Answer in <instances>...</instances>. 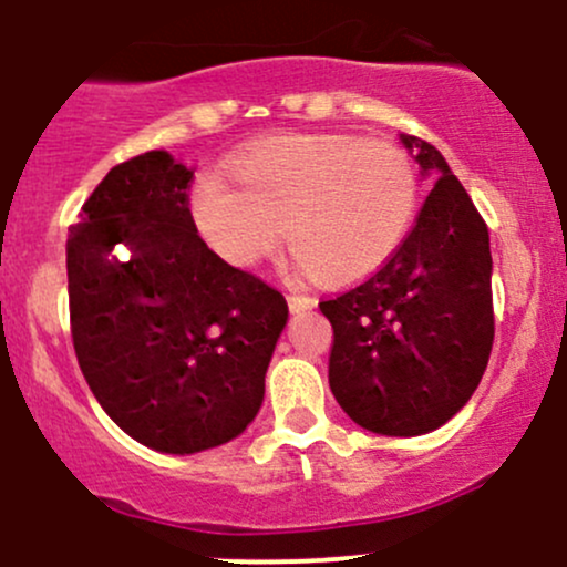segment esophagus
I'll return each mask as SVG.
<instances>
[{"label": "esophagus", "mask_w": 567, "mask_h": 567, "mask_svg": "<svg viewBox=\"0 0 567 567\" xmlns=\"http://www.w3.org/2000/svg\"><path fill=\"white\" fill-rule=\"evenodd\" d=\"M286 300H289V308H291V313L311 311V308L317 306V300H313V297H308V295H297V291H291V295L286 297Z\"/></svg>", "instance_id": "esophagus-1"}]
</instances>
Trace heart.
Returning <instances> with one entry per match:
<instances>
[{
    "label": "heart",
    "instance_id": "b5f03b06",
    "mask_svg": "<svg viewBox=\"0 0 567 567\" xmlns=\"http://www.w3.org/2000/svg\"><path fill=\"white\" fill-rule=\"evenodd\" d=\"M204 173L189 189L193 226L237 267L259 265L281 243L319 281L372 276L394 256L416 217L419 176L394 143L352 134H276Z\"/></svg>",
    "mask_w": 567,
    "mask_h": 567
}]
</instances>
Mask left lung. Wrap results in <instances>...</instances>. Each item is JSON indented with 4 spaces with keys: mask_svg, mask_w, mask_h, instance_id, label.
Returning a JSON list of instances; mask_svg holds the SVG:
<instances>
[{
    "mask_svg": "<svg viewBox=\"0 0 567 567\" xmlns=\"http://www.w3.org/2000/svg\"><path fill=\"white\" fill-rule=\"evenodd\" d=\"M435 184L405 243L369 281L319 302L333 324L336 402L378 435H424L476 391L493 347L491 237L435 145L400 134Z\"/></svg>",
    "mask_w": 567,
    "mask_h": 567,
    "instance_id": "1",
    "label": "left lung"
}]
</instances>
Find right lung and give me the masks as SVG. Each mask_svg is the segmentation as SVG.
<instances>
[{
  "mask_svg": "<svg viewBox=\"0 0 567 567\" xmlns=\"http://www.w3.org/2000/svg\"><path fill=\"white\" fill-rule=\"evenodd\" d=\"M189 178L167 151L115 165L65 245L82 374L123 433L165 455L245 433L289 319L281 291L198 237Z\"/></svg>",
  "mask_w": 567,
  "mask_h": 567,
  "instance_id": "right-lung-1",
  "label": "right lung"
}]
</instances>
